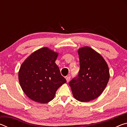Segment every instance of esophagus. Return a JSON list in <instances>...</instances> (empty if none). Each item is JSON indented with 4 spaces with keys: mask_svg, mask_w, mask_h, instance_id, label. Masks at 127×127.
<instances>
[{
    "mask_svg": "<svg viewBox=\"0 0 127 127\" xmlns=\"http://www.w3.org/2000/svg\"><path fill=\"white\" fill-rule=\"evenodd\" d=\"M70 76L66 77V82H69V81H70Z\"/></svg>",
    "mask_w": 127,
    "mask_h": 127,
    "instance_id": "34e87169",
    "label": "esophagus"
}]
</instances>
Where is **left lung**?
<instances>
[{"instance_id": "1", "label": "left lung", "mask_w": 127, "mask_h": 127, "mask_svg": "<svg viewBox=\"0 0 127 127\" xmlns=\"http://www.w3.org/2000/svg\"><path fill=\"white\" fill-rule=\"evenodd\" d=\"M78 53L80 69L69 85L76 100L89 102L104 91L110 78L109 69L102 56L90 47L79 48Z\"/></svg>"}]
</instances>
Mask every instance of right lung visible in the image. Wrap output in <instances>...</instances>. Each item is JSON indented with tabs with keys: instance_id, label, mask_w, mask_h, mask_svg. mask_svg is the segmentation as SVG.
<instances>
[{
	"instance_id": "add662e5",
	"label": "right lung",
	"mask_w": 127,
	"mask_h": 127,
	"mask_svg": "<svg viewBox=\"0 0 127 127\" xmlns=\"http://www.w3.org/2000/svg\"><path fill=\"white\" fill-rule=\"evenodd\" d=\"M58 53L46 47L32 53L18 72L23 91L34 101L45 104L52 100L58 88L66 81L55 62Z\"/></svg>"
}]
</instances>
